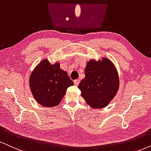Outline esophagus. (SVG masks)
I'll return each mask as SVG.
<instances>
[{"instance_id":"obj_1","label":"esophagus","mask_w":151,"mask_h":151,"mask_svg":"<svg viewBox=\"0 0 151 151\" xmlns=\"http://www.w3.org/2000/svg\"><path fill=\"white\" fill-rule=\"evenodd\" d=\"M79 82H80V79H77V80H75V81H74V85L75 86H77L79 84Z\"/></svg>"}]
</instances>
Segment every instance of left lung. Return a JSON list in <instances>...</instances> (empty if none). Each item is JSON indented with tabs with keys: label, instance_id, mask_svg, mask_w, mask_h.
I'll list each match as a JSON object with an SVG mask.
<instances>
[{
	"label": "left lung",
	"instance_id": "obj_1",
	"mask_svg": "<svg viewBox=\"0 0 151 151\" xmlns=\"http://www.w3.org/2000/svg\"><path fill=\"white\" fill-rule=\"evenodd\" d=\"M119 78L114 64L108 58L87 63L85 78L79 88L81 96L90 106L101 109L107 106L118 92Z\"/></svg>",
	"mask_w": 151,
	"mask_h": 151
}]
</instances>
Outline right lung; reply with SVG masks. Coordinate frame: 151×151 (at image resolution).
Here are the masks:
<instances>
[{"instance_id":"obj_1","label":"right lung","mask_w":151,"mask_h":151,"mask_svg":"<svg viewBox=\"0 0 151 151\" xmlns=\"http://www.w3.org/2000/svg\"><path fill=\"white\" fill-rule=\"evenodd\" d=\"M29 83L35 100L46 107L58 105L67 88L74 85L68 73L60 68L59 63L51 65L48 60H43L36 67Z\"/></svg>"}]
</instances>
